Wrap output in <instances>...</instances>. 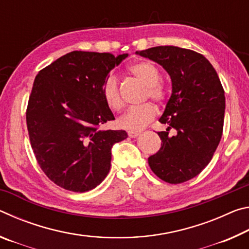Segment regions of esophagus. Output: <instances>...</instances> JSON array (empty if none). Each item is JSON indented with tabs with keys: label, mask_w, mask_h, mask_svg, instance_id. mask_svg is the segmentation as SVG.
Instances as JSON below:
<instances>
[{
	"label": "esophagus",
	"mask_w": 249,
	"mask_h": 249,
	"mask_svg": "<svg viewBox=\"0 0 249 249\" xmlns=\"http://www.w3.org/2000/svg\"><path fill=\"white\" fill-rule=\"evenodd\" d=\"M140 135H141V132H135V130H129L128 132V136L130 138H135V137L140 136Z\"/></svg>",
	"instance_id": "34e87169"
}]
</instances>
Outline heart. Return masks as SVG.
<instances>
[{"instance_id": "1", "label": "heart", "mask_w": 249, "mask_h": 249, "mask_svg": "<svg viewBox=\"0 0 249 249\" xmlns=\"http://www.w3.org/2000/svg\"><path fill=\"white\" fill-rule=\"evenodd\" d=\"M129 72L135 78L146 86L145 98L151 99L156 103L161 104L168 98V90L166 84L160 81V71L154 64L149 61H140L129 66ZM102 95L112 111H120L123 107V99H122L119 80L115 74L109 73L104 80L102 86ZM157 108L151 103H144L140 107H134L127 109V112L119 120V125L122 128L128 130H141L153 121Z\"/></svg>"}]
</instances>
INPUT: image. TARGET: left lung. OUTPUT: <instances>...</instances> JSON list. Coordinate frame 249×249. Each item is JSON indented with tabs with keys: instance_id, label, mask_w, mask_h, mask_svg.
Wrapping results in <instances>:
<instances>
[{
	"instance_id": "obj_1",
	"label": "left lung",
	"mask_w": 249,
	"mask_h": 249,
	"mask_svg": "<svg viewBox=\"0 0 249 249\" xmlns=\"http://www.w3.org/2000/svg\"><path fill=\"white\" fill-rule=\"evenodd\" d=\"M169 73L172 94L159 122L161 147L148 158L150 169L168 183L195 178L209 165L220 144L225 95L215 69L203 54L175 46H158L141 53ZM177 130L175 137L170 129Z\"/></svg>"
}]
</instances>
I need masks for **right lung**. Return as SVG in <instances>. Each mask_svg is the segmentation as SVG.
I'll return each mask as SVG.
<instances>
[{"label":"right lung","instance_id":"1","mask_svg":"<svg viewBox=\"0 0 249 249\" xmlns=\"http://www.w3.org/2000/svg\"><path fill=\"white\" fill-rule=\"evenodd\" d=\"M71 52L41 69L28 99L26 123L41 170L73 192L94 189L111 168V148L125 130H101L115 120L102 95L107 74L127 57Z\"/></svg>","mask_w":249,"mask_h":249}]
</instances>
